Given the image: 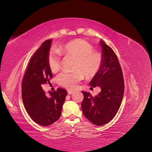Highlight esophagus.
<instances>
[{"label":"esophagus","mask_w":152,"mask_h":152,"mask_svg":"<svg viewBox=\"0 0 152 152\" xmlns=\"http://www.w3.org/2000/svg\"><path fill=\"white\" fill-rule=\"evenodd\" d=\"M68 94L70 95V94H72L73 93H74V91H72V90H68Z\"/></svg>","instance_id":"34e87169"}]
</instances>
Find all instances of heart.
I'll return each mask as SVG.
<instances>
[{
  "label": "heart",
  "mask_w": 152,
  "mask_h": 152,
  "mask_svg": "<svg viewBox=\"0 0 152 152\" xmlns=\"http://www.w3.org/2000/svg\"><path fill=\"white\" fill-rule=\"evenodd\" d=\"M61 55L75 58L72 72H63L58 76V84L67 89H73L84 79L94 77L102 66L103 58L101 53L94 50L93 45L86 40L77 39L62 45L57 50H51L48 56V63L53 73L61 67Z\"/></svg>",
  "instance_id": "1"
}]
</instances>
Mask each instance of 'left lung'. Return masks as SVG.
<instances>
[{"label": "left lung", "instance_id": "1", "mask_svg": "<svg viewBox=\"0 0 152 152\" xmlns=\"http://www.w3.org/2000/svg\"><path fill=\"white\" fill-rule=\"evenodd\" d=\"M103 61L99 71L91 80L90 85L98 86L101 92L95 96L82 91L84 94L81 107L84 116L96 126L111 121L121 107L124 93L122 68L113 49L100 41Z\"/></svg>", "mask_w": 152, "mask_h": 152}]
</instances>
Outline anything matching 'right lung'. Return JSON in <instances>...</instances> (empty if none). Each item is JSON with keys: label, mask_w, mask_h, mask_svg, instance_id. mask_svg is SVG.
Listing matches in <instances>:
<instances>
[{"label": "right lung", "mask_w": 152, "mask_h": 152, "mask_svg": "<svg viewBox=\"0 0 152 152\" xmlns=\"http://www.w3.org/2000/svg\"><path fill=\"white\" fill-rule=\"evenodd\" d=\"M52 40L44 41L31 58L22 80L21 94L25 108L35 122L42 126H49L61 116L62 106L67 91L58 88L57 91L45 93L44 84L52 79V72L48 63V56Z\"/></svg>", "instance_id": "1"}]
</instances>
